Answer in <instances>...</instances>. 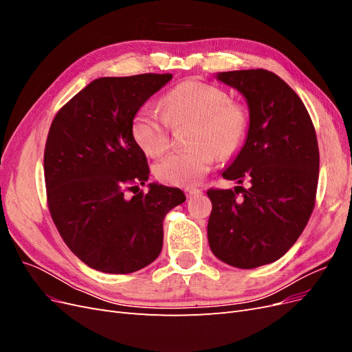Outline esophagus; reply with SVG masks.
Returning <instances> with one entry per match:
<instances>
[{
    "mask_svg": "<svg viewBox=\"0 0 352 352\" xmlns=\"http://www.w3.org/2000/svg\"><path fill=\"white\" fill-rule=\"evenodd\" d=\"M185 192H186L188 198H192V197H197V195L201 194V189H198V188H186Z\"/></svg>",
    "mask_w": 352,
    "mask_h": 352,
    "instance_id": "34e87169",
    "label": "esophagus"
}]
</instances>
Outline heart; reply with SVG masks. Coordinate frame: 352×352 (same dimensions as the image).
<instances>
[{
  "instance_id": "obj_1",
  "label": "heart",
  "mask_w": 352,
  "mask_h": 352,
  "mask_svg": "<svg viewBox=\"0 0 352 352\" xmlns=\"http://www.w3.org/2000/svg\"><path fill=\"white\" fill-rule=\"evenodd\" d=\"M163 111L145 104L132 119V136L150 157L164 153L170 142V123L194 120L189 141L194 144L160 160L155 176L167 185H195L212 162L239 153L247 141L251 114L247 105L230 101L225 89L201 80H185L162 98Z\"/></svg>"
}]
</instances>
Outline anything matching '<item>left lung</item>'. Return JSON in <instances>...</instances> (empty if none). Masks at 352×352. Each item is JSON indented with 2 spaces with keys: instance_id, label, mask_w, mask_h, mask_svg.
Instances as JSON below:
<instances>
[{
  "instance_id": "obj_1",
  "label": "left lung",
  "mask_w": 352,
  "mask_h": 352,
  "mask_svg": "<svg viewBox=\"0 0 352 352\" xmlns=\"http://www.w3.org/2000/svg\"><path fill=\"white\" fill-rule=\"evenodd\" d=\"M250 105L251 127L223 177L250 188H211L208 242L212 254L238 269L270 264L300 238L316 206L317 136L296 92L264 69L219 73Z\"/></svg>"
}]
</instances>
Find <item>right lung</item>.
Here are the masks:
<instances>
[{
    "mask_svg": "<svg viewBox=\"0 0 352 352\" xmlns=\"http://www.w3.org/2000/svg\"><path fill=\"white\" fill-rule=\"evenodd\" d=\"M172 78L95 79L51 123L48 210L63 241L91 269L126 274L151 264L162 252L164 216L186 199L179 188L150 184L148 192L140 190L150 167L132 136L135 113Z\"/></svg>",
    "mask_w": 352,
    "mask_h": 352,
    "instance_id": "right-lung-1",
    "label": "right lung"
}]
</instances>
